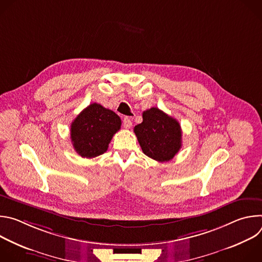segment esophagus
<instances>
[{
	"label": "esophagus",
	"instance_id": "34e87169",
	"mask_svg": "<svg viewBox=\"0 0 262 262\" xmlns=\"http://www.w3.org/2000/svg\"><path fill=\"white\" fill-rule=\"evenodd\" d=\"M123 126H124V128H126V129H128V128H130L132 127V118L130 117H124L123 118Z\"/></svg>",
	"mask_w": 262,
	"mask_h": 262
}]
</instances>
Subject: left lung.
<instances>
[{
    "label": "left lung",
    "instance_id": "left-lung-1",
    "mask_svg": "<svg viewBox=\"0 0 262 262\" xmlns=\"http://www.w3.org/2000/svg\"><path fill=\"white\" fill-rule=\"evenodd\" d=\"M134 132L143 152L158 162H169L181 148L179 122L158 107L143 112V122Z\"/></svg>",
    "mask_w": 262,
    "mask_h": 262
}]
</instances>
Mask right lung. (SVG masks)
<instances>
[{
	"label": "right lung",
	"instance_id": "right-lung-1",
	"mask_svg": "<svg viewBox=\"0 0 262 262\" xmlns=\"http://www.w3.org/2000/svg\"><path fill=\"white\" fill-rule=\"evenodd\" d=\"M120 127L121 119L113 111L91 103L71 123L70 138L74 150L82 158L98 157L107 150L112 138Z\"/></svg>",
	"mask_w": 262,
	"mask_h": 262
}]
</instances>
